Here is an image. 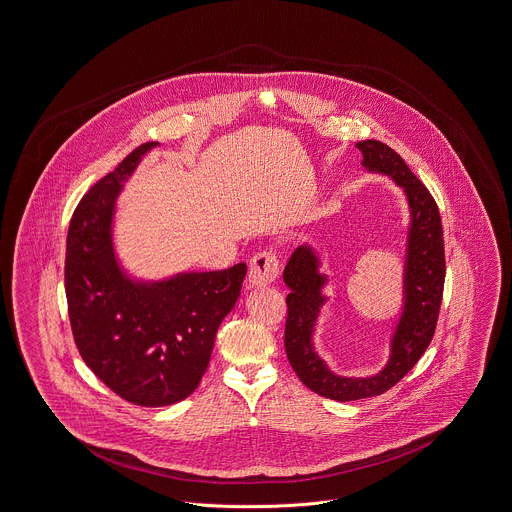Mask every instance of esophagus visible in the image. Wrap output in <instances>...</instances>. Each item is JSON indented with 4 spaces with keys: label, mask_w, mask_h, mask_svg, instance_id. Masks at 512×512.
<instances>
[{
    "label": "esophagus",
    "mask_w": 512,
    "mask_h": 512,
    "mask_svg": "<svg viewBox=\"0 0 512 512\" xmlns=\"http://www.w3.org/2000/svg\"><path fill=\"white\" fill-rule=\"evenodd\" d=\"M281 271V263L277 259V253L271 249L259 251L249 261V273H247V284L249 286H265L277 281Z\"/></svg>",
    "instance_id": "obj_1"
}]
</instances>
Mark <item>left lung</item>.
<instances>
[{
  "instance_id": "1",
  "label": "left lung",
  "mask_w": 512,
  "mask_h": 512,
  "mask_svg": "<svg viewBox=\"0 0 512 512\" xmlns=\"http://www.w3.org/2000/svg\"><path fill=\"white\" fill-rule=\"evenodd\" d=\"M357 149L363 153L365 169L389 174L404 188L412 216L404 267V310L393 336L387 367L369 379L334 375L312 347L314 324L326 300L320 292L326 277L318 273V259L312 249L298 247L283 273L284 283L290 288L284 326V349L290 367L310 391L340 402L383 395L418 363L434 338L446 281L442 220L428 188L389 145L367 139L359 141Z\"/></svg>"
}]
</instances>
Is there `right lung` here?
I'll list each match as a JSON object with an SVG mask.
<instances>
[{"instance_id":"1","label":"right lung","mask_w":512,"mask_h":512,"mask_svg":"<svg viewBox=\"0 0 512 512\" xmlns=\"http://www.w3.org/2000/svg\"><path fill=\"white\" fill-rule=\"evenodd\" d=\"M157 143L133 149L76 206L66 237L64 288L74 343L117 397L169 406L200 385L216 332L235 306L245 263L133 283L115 261L112 218L123 180Z\"/></svg>"}]
</instances>
